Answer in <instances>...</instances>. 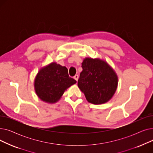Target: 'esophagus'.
<instances>
[{"label": "esophagus", "instance_id": "34e87169", "mask_svg": "<svg viewBox=\"0 0 153 153\" xmlns=\"http://www.w3.org/2000/svg\"><path fill=\"white\" fill-rule=\"evenodd\" d=\"M74 79L76 80V81H77V80H78V79H79V76H78V75H75V76H74Z\"/></svg>", "mask_w": 153, "mask_h": 153}]
</instances>
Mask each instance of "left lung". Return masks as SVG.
<instances>
[{"instance_id":"left-lung-1","label":"left lung","mask_w":153,"mask_h":153,"mask_svg":"<svg viewBox=\"0 0 153 153\" xmlns=\"http://www.w3.org/2000/svg\"><path fill=\"white\" fill-rule=\"evenodd\" d=\"M77 85L87 100L95 105L111 99L118 85V77L108 64L100 59L87 58L82 63Z\"/></svg>"}]
</instances>
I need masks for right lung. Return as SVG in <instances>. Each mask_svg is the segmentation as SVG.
Returning a JSON list of instances; mask_svg holds the SVG:
<instances>
[{
  "label": "right lung",
  "instance_id": "add662e5",
  "mask_svg": "<svg viewBox=\"0 0 153 153\" xmlns=\"http://www.w3.org/2000/svg\"><path fill=\"white\" fill-rule=\"evenodd\" d=\"M76 83V80L69 76L65 66L52 62L39 70L34 85L40 99L48 103H55L68 87Z\"/></svg>",
  "mask_w": 153,
  "mask_h": 153
}]
</instances>
